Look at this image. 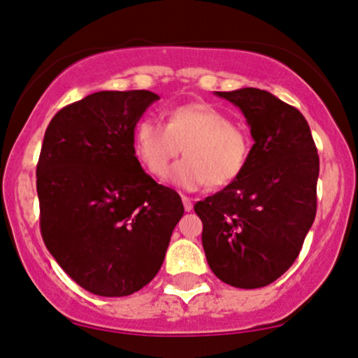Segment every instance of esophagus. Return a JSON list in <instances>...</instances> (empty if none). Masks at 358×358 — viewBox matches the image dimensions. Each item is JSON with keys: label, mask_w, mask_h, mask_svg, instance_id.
<instances>
[{"label": "esophagus", "mask_w": 358, "mask_h": 358, "mask_svg": "<svg viewBox=\"0 0 358 358\" xmlns=\"http://www.w3.org/2000/svg\"><path fill=\"white\" fill-rule=\"evenodd\" d=\"M182 200H183V207H185V210L190 212L192 208H193V202H192L190 196H182Z\"/></svg>", "instance_id": "1"}]
</instances>
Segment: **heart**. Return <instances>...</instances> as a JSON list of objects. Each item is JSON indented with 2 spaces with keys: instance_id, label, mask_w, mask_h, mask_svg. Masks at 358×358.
Listing matches in <instances>:
<instances>
[{
  "instance_id": "1",
  "label": "heart",
  "mask_w": 358,
  "mask_h": 358,
  "mask_svg": "<svg viewBox=\"0 0 358 358\" xmlns=\"http://www.w3.org/2000/svg\"><path fill=\"white\" fill-rule=\"evenodd\" d=\"M182 148L185 158L170 180L183 190H199L207 183L220 188L236 182L248 166L252 141L244 127L205 102L173 108L166 124L145 117L133 131L134 155L155 178H165Z\"/></svg>"
}]
</instances>
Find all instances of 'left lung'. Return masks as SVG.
<instances>
[{"mask_svg":"<svg viewBox=\"0 0 358 358\" xmlns=\"http://www.w3.org/2000/svg\"><path fill=\"white\" fill-rule=\"evenodd\" d=\"M241 109L254 139L236 182L195 203L207 262L227 285L268 286L296 261L316 215L320 159L305 116L268 90L215 92Z\"/></svg>","mask_w":358,"mask_h":358,"instance_id":"left-lung-1","label":"left lung"}]
</instances>
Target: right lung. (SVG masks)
Masks as SVG:
<instances>
[{
  "label": "right lung",
  "instance_id": "obj_1",
  "mask_svg": "<svg viewBox=\"0 0 358 358\" xmlns=\"http://www.w3.org/2000/svg\"><path fill=\"white\" fill-rule=\"evenodd\" d=\"M158 99L150 90H101L60 109L45 131L36 166L43 242L97 296L146 286L185 212L178 193L145 173L133 150L134 127Z\"/></svg>",
  "mask_w": 358,
  "mask_h": 358
}]
</instances>
